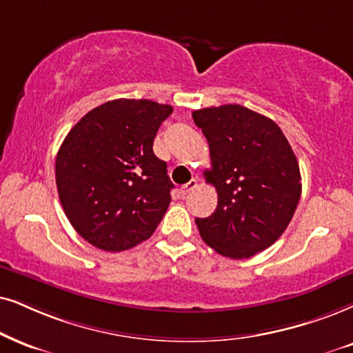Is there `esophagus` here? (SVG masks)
Listing matches in <instances>:
<instances>
[{
    "mask_svg": "<svg viewBox=\"0 0 353 353\" xmlns=\"http://www.w3.org/2000/svg\"><path fill=\"white\" fill-rule=\"evenodd\" d=\"M197 185H199V181H197V179H192V181L187 182L185 185L181 187V194H182V195H187L190 190H194Z\"/></svg>",
    "mask_w": 353,
    "mask_h": 353,
    "instance_id": "obj_1",
    "label": "esophagus"
}]
</instances>
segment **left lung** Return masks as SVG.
<instances>
[{
	"label": "left lung",
	"mask_w": 353,
	"mask_h": 353,
	"mask_svg": "<svg viewBox=\"0 0 353 353\" xmlns=\"http://www.w3.org/2000/svg\"><path fill=\"white\" fill-rule=\"evenodd\" d=\"M210 146L207 182L216 210L195 218L200 236L218 254L248 259L287 230L301 195L298 159L274 120L239 104L192 112Z\"/></svg>",
	"instance_id": "8db88e82"
}]
</instances>
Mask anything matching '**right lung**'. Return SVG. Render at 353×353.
I'll use <instances>...</instances> for the list:
<instances>
[{
    "mask_svg": "<svg viewBox=\"0 0 353 353\" xmlns=\"http://www.w3.org/2000/svg\"><path fill=\"white\" fill-rule=\"evenodd\" d=\"M171 114V105L148 99H115L89 110L66 135L55 161L58 197L89 244L127 251L163 220L174 185L153 141Z\"/></svg>",
    "mask_w": 353,
    "mask_h": 353,
    "instance_id": "obj_1",
    "label": "right lung"
}]
</instances>
